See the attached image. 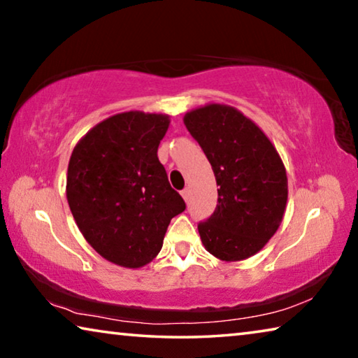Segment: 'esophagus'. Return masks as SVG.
Wrapping results in <instances>:
<instances>
[{
  "label": "esophagus",
  "instance_id": "1",
  "mask_svg": "<svg viewBox=\"0 0 358 358\" xmlns=\"http://www.w3.org/2000/svg\"><path fill=\"white\" fill-rule=\"evenodd\" d=\"M181 196H183L185 202L189 201V196H191V194H189V189H183V191H181Z\"/></svg>",
  "mask_w": 358,
  "mask_h": 358
}]
</instances>
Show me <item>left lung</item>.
Masks as SVG:
<instances>
[{"label":"left lung","mask_w":358,"mask_h":358,"mask_svg":"<svg viewBox=\"0 0 358 358\" xmlns=\"http://www.w3.org/2000/svg\"><path fill=\"white\" fill-rule=\"evenodd\" d=\"M185 124L213 169L215 213L197 226L210 254L238 262L266 245L282 221L287 175L265 132L235 107L207 104L185 115Z\"/></svg>","instance_id":"1"}]
</instances>
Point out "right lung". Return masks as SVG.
<instances>
[{"mask_svg": "<svg viewBox=\"0 0 358 358\" xmlns=\"http://www.w3.org/2000/svg\"><path fill=\"white\" fill-rule=\"evenodd\" d=\"M169 124L164 113H117L90 129L71 155V213L93 250L124 268L150 264L171 220L186 208L157 159Z\"/></svg>", "mask_w": 358, "mask_h": 358, "instance_id": "right-lung-1", "label": "right lung"}]
</instances>
